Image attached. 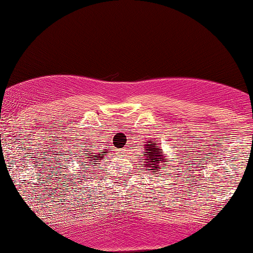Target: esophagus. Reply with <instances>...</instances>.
<instances>
[{"instance_id":"esophagus-1","label":"esophagus","mask_w":253,"mask_h":253,"mask_svg":"<svg viewBox=\"0 0 253 253\" xmlns=\"http://www.w3.org/2000/svg\"><path fill=\"white\" fill-rule=\"evenodd\" d=\"M119 153H120L121 155H124V154H126V150H124V148H122V150L119 151Z\"/></svg>"}]
</instances>
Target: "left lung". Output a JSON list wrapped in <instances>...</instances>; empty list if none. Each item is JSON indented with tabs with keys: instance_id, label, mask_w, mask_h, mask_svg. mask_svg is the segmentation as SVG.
Segmentation results:
<instances>
[{
	"instance_id": "obj_1",
	"label": "left lung",
	"mask_w": 253,
	"mask_h": 253,
	"mask_svg": "<svg viewBox=\"0 0 253 253\" xmlns=\"http://www.w3.org/2000/svg\"><path fill=\"white\" fill-rule=\"evenodd\" d=\"M145 157L140 158V162H143V166L145 169L147 168L148 171H153V174H158L159 169H166L165 165H162V162H168L165 161L166 154H162V148L160 147V144H155L153 141H147V144H145Z\"/></svg>"
}]
</instances>
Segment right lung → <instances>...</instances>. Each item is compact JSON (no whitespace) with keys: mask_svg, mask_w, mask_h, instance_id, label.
I'll return each mask as SVG.
<instances>
[{"mask_svg":"<svg viewBox=\"0 0 253 253\" xmlns=\"http://www.w3.org/2000/svg\"><path fill=\"white\" fill-rule=\"evenodd\" d=\"M93 146V145H89V146H87V145H86L85 146V148L86 150L85 151H83V153L81 154L83 158H81L82 159V161H81V167H82V170H81V172L83 171V172H86V171H88L89 169H92L93 168V166H95V165H98V162L100 161V160H102V158L105 157V155H102V153H109L108 151H106V152H96V151H94V148H92L91 150V147ZM86 168H88L87 171H83V169H85ZM81 176V175H79ZM78 176V177H79ZM83 181V179H82Z\"/></svg>","mask_w":253,"mask_h":253,"instance_id":"obj_1","label":"right lung"}]
</instances>
